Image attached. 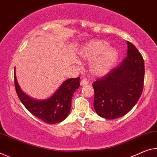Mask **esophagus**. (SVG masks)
Here are the masks:
<instances>
[{
  "mask_svg": "<svg viewBox=\"0 0 157 157\" xmlns=\"http://www.w3.org/2000/svg\"><path fill=\"white\" fill-rule=\"evenodd\" d=\"M89 83V81L87 80V79L84 78L83 80L81 81V86H86V85H88Z\"/></svg>",
  "mask_w": 157,
  "mask_h": 157,
  "instance_id": "obj_1",
  "label": "esophagus"
}]
</instances>
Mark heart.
Segmentation results:
<instances>
[{
	"label": "heart",
	"mask_w": 157,
	"mask_h": 157,
	"mask_svg": "<svg viewBox=\"0 0 157 157\" xmlns=\"http://www.w3.org/2000/svg\"><path fill=\"white\" fill-rule=\"evenodd\" d=\"M82 58L90 61L93 75L103 76L111 71L119 57L118 51L105 40H92L84 44L78 52Z\"/></svg>",
	"instance_id": "heart-1"
}]
</instances>
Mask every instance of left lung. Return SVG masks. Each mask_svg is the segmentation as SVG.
Segmentation results:
<instances>
[{"instance_id":"8db88e82","label":"left lung","mask_w":157,"mask_h":157,"mask_svg":"<svg viewBox=\"0 0 157 157\" xmlns=\"http://www.w3.org/2000/svg\"><path fill=\"white\" fill-rule=\"evenodd\" d=\"M127 56L107 75L94 81V109L100 117L114 119L126 115L143 93L144 63L138 50L127 41Z\"/></svg>"}]
</instances>
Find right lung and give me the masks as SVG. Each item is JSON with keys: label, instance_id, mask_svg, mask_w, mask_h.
<instances>
[{"label": "right lung", "instance_id": "right-lung-1", "mask_svg": "<svg viewBox=\"0 0 157 157\" xmlns=\"http://www.w3.org/2000/svg\"><path fill=\"white\" fill-rule=\"evenodd\" d=\"M14 81L17 94L26 109L38 119L49 124H58L66 119L70 112L72 96L80 86V77L69 78L64 81L51 97L45 100H36L29 97L21 90L17 81L15 68Z\"/></svg>", "mask_w": 157, "mask_h": 157}]
</instances>
